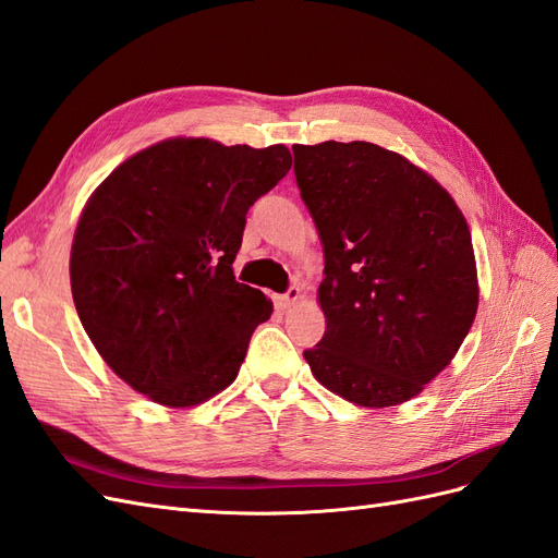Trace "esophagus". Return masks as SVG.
Here are the masks:
<instances>
[{
  "label": "esophagus",
  "mask_w": 558,
  "mask_h": 558,
  "mask_svg": "<svg viewBox=\"0 0 558 558\" xmlns=\"http://www.w3.org/2000/svg\"><path fill=\"white\" fill-rule=\"evenodd\" d=\"M300 298H302V291L298 289V286H291V289L286 291L283 295H277V298H275V305H277V310H281V312H283V310H291Z\"/></svg>",
  "instance_id": "1"
}]
</instances>
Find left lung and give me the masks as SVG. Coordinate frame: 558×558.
Instances as JSON below:
<instances>
[{"label": "left lung", "instance_id": "obj_1", "mask_svg": "<svg viewBox=\"0 0 558 558\" xmlns=\"http://www.w3.org/2000/svg\"><path fill=\"white\" fill-rule=\"evenodd\" d=\"M293 156L326 258V332L305 359L332 393L393 408L442 373L475 320L468 223L440 183L377 144H295Z\"/></svg>", "mask_w": 558, "mask_h": 558}]
</instances>
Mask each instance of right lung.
Returning a JSON list of instances; mask_svg holds the SVG:
<instances>
[{"label": "right lung", "mask_w": 558, "mask_h": 558, "mask_svg": "<svg viewBox=\"0 0 558 558\" xmlns=\"http://www.w3.org/2000/svg\"><path fill=\"white\" fill-rule=\"evenodd\" d=\"M289 148L167 140L102 181L78 221L70 277L83 328L113 373L167 408L238 377L272 314L232 263L246 211L291 170Z\"/></svg>", "instance_id": "add662e5"}]
</instances>
